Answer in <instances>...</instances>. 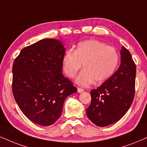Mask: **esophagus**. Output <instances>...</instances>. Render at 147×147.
<instances>
[{
  "label": "esophagus",
  "mask_w": 147,
  "mask_h": 147,
  "mask_svg": "<svg viewBox=\"0 0 147 147\" xmlns=\"http://www.w3.org/2000/svg\"><path fill=\"white\" fill-rule=\"evenodd\" d=\"M83 91H84V89H83V88L78 87V93H82Z\"/></svg>",
  "instance_id": "esophagus-1"
}]
</instances>
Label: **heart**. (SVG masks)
I'll return each instance as SVG.
<instances>
[{
    "mask_svg": "<svg viewBox=\"0 0 147 147\" xmlns=\"http://www.w3.org/2000/svg\"><path fill=\"white\" fill-rule=\"evenodd\" d=\"M119 63V54L116 49L101 41L90 39L78 45L74 52H67L63 59L65 73L74 78L83 65L84 69L76 79V82L87 86L94 81L104 82L115 71Z\"/></svg>",
    "mask_w": 147,
    "mask_h": 147,
    "instance_id": "1",
    "label": "heart"
}]
</instances>
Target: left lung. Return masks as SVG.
I'll list each match as a JSON object with an SVG mask.
<instances>
[{
  "mask_svg": "<svg viewBox=\"0 0 147 147\" xmlns=\"http://www.w3.org/2000/svg\"><path fill=\"white\" fill-rule=\"evenodd\" d=\"M121 54V65L117 71L99 87L90 91L91 102L86 115L99 127L119 121L134 98L136 67L127 49L123 47Z\"/></svg>",
  "mask_w": 147,
  "mask_h": 147,
  "instance_id": "1",
  "label": "left lung"
}]
</instances>
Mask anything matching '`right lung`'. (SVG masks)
Masks as SVG:
<instances>
[{"label":"right lung","mask_w":147,"mask_h":147,"mask_svg":"<svg viewBox=\"0 0 147 147\" xmlns=\"http://www.w3.org/2000/svg\"><path fill=\"white\" fill-rule=\"evenodd\" d=\"M65 48L45 39L23 48L12 67V91L20 109L34 123L51 125L61 117L65 99L76 87L62 74Z\"/></svg>","instance_id":"1"}]
</instances>
